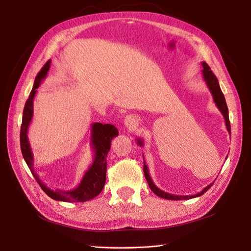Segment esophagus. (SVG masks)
<instances>
[{
    "label": "esophagus",
    "mask_w": 251,
    "mask_h": 251,
    "mask_svg": "<svg viewBox=\"0 0 251 251\" xmlns=\"http://www.w3.org/2000/svg\"><path fill=\"white\" fill-rule=\"evenodd\" d=\"M125 126L127 128H130V130H133V128H135L136 126H138V119H137V117H135L133 115H127L125 118Z\"/></svg>",
    "instance_id": "34e87169"
}]
</instances>
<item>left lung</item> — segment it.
Instances as JSON below:
<instances>
[{
    "label": "left lung",
    "mask_w": 251,
    "mask_h": 251,
    "mask_svg": "<svg viewBox=\"0 0 251 251\" xmlns=\"http://www.w3.org/2000/svg\"><path fill=\"white\" fill-rule=\"evenodd\" d=\"M201 65L203 67V70H202L203 79H204L205 83H206L207 88L210 91V93L212 95V98H214V101H215V103L217 105V108L220 110V112L222 113V115H223V117L225 119L226 128H227V131H228V133L230 134V123H229V117H228V108H227V104H226V101H225V97H224V95L222 93L221 88H220L218 78L216 77V75L212 73L209 66L206 63L202 62ZM136 140H137V144H138L139 147L143 146V141H142L141 138H137ZM143 173H144V176H146V179H147L148 183H149V186H150V188L151 189V191H153V193L156 194L158 197H160V198L168 199V200H187V199L196 198V197H200L204 193H206L208 189L210 188V186L214 184V183H210L206 187H204L200 193L196 194V195H192V196H177V195H172V194H169V193H165V192L161 191L160 188H158L155 185L153 180H151V178L150 176L149 169H148V166L146 164V161H143Z\"/></svg>",
    "instance_id": "obj_1"
}]
</instances>
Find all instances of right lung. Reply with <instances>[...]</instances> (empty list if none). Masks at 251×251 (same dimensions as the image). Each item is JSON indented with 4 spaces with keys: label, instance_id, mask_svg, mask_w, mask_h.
<instances>
[{
    "label": "right lung",
    "instance_id": "1",
    "mask_svg": "<svg viewBox=\"0 0 251 251\" xmlns=\"http://www.w3.org/2000/svg\"><path fill=\"white\" fill-rule=\"evenodd\" d=\"M51 60L45 64L42 70L36 75L33 88L30 92L24 111H23L22 126L20 133L21 150L24 160L26 161L29 170L31 171L33 177L40 184L43 191L51 199L63 202H85L95 198L100 194L105 183V174H107V156L111 148V141L114 137L118 136V130L113 125L94 123L91 125V148L93 151V162L83 175L80 183L73 189H51L41 180L39 175L33 169V154L28 140V128L33 117V100L37 92V88L41 86L42 81L46 78L49 71Z\"/></svg>",
    "mask_w": 251,
    "mask_h": 251
}]
</instances>
